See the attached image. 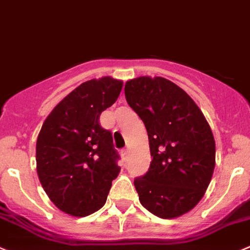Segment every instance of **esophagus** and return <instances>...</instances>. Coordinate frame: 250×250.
<instances>
[{
    "label": "esophagus",
    "instance_id": "1",
    "mask_svg": "<svg viewBox=\"0 0 250 250\" xmlns=\"http://www.w3.org/2000/svg\"><path fill=\"white\" fill-rule=\"evenodd\" d=\"M121 155H122L123 160H127L128 155H129V151H128V149H125V150H122V152H121Z\"/></svg>",
    "mask_w": 250,
    "mask_h": 250
}]
</instances>
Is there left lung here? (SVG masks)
Listing matches in <instances>:
<instances>
[{"label":"left lung","instance_id":"left-lung-1","mask_svg":"<svg viewBox=\"0 0 250 250\" xmlns=\"http://www.w3.org/2000/svg\"><path fill=\"white\" fill-rule=\"evenodd\" d=\"M128 105L144 122L152 160L134 179L143 207L173 219L204 197L215 168V139L204 115L183 89L162 77L125 83Z\"/></svg>","mask_w":250,"mask_h":250}]
</instances>
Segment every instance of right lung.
<instances>
[{
	"mask_svg": "<svg viewBox=\"0 0 250 250\" xmlns=\"http://www.w3.org/2000/svg\"><path fill=\"white\" fill-rule=\"evenodd\" d=\"M122 81L111 77L81 84L43 122L36 142V169L43 190L60 210L88 216L105 205L121 167L103 111L116 103Z\"/></svg>",
	"mask_w": 250,
	"mask_h": 250,
	"instance_id": "add662e5",
	"label": "right lung"
}]
</instances>
